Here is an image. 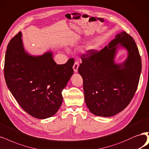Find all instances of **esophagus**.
I'll use <instances>...</instances> for the list:
<instances>
[{
	"mask_svg": "<svg viewBox=\"0 0 149 149\" xmlns=\"http://www.w3.org/2000/svg\"><path fill=\"white\" fill-rule=\"evenodd\" d=\"M78 67H79V63L78 62H77V61H75L74 63V65H73V70H74V71L75 73L78 72Z\"/></svg>",
	"mask_w": 149,
	"mask_h": 149,
	"instance_id": "obj_1",
	"label": "esophagus"
}]
</instances>
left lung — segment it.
Instances as JSON below:
<instances>
[{
  "mask_svg": "<svg viewBox=\"0 0 149 149\" xmlns=\"http://www.w3.org/2000/svg\"><path fill=\"white\" fill-rule=\"evenodd\" d=\"M128 52L123 63L114 61L117 50ZM78 72L83 79L86 104L96 116L110 117L129 105L139 84L142 70L141 58L137 45L125 31L99 52L90 50L81 55Z\"/></svg>",
  "mask_w": 149,
  "mask_h": 149,
  "instance_id": "left-lung-1",
  "label": "left lung"
}]
</instances>
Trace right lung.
<instances>
[{"instance_id":"obj_1","label":"right lung","mask_w":149,"mask_h":149,"mask_svg":"<svg viewBox=\"0 0 149 149\" xmlns=\"http://www.w3.org/2000/svg\"><path fill=\"white\" fill-rule=\"evenodd\" d=\"M22 33L9 42L4 76L8 88L22 109L39 119L54 116L63 102L61 92L73 74L74 61L57 65L53 52L34 56L25 51Z\"/></svg>"}]
</instances>
